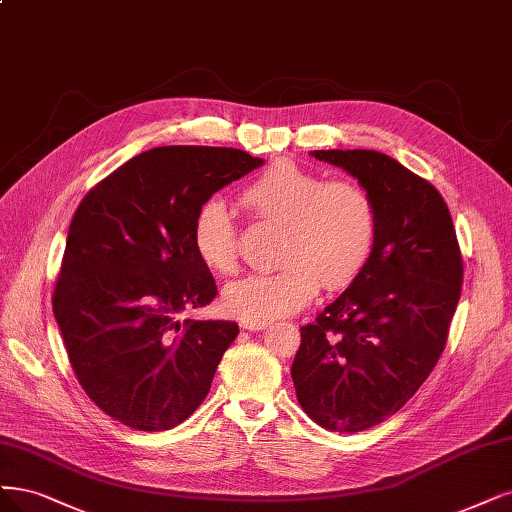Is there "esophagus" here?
I'll use <instances>...</instances> for the list:
<instances>
[{"mask_svg": "<svg viewBox=\"0 0 512 512\" xmlns=\"http://www.w3.org/2000/svg\"><path fill=\"white\" fill-rule=\"evenodd\" d=\"M267 326H269V322H241V328H245V330H262Z\"/></svg>", "mask_w": 512, "mask_h": 512, "instance_id": "obj_1", "label": "esophagus"}]
</instances>
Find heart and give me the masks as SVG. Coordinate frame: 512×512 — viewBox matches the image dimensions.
Returning a JSON list of instances; mask_svg holds the SVG:
<instances>
[{"mask_svg":"<svg viewBox=\"0 0 512 512\" xmlns=\"http://www.w3.org/2000/svg\"><path fill=\"white\" fill-rule=\"evenodd\" d=\"M243 205L269 224H281L284 267L233 281L224 290L226 311L243 322H267L307 307L320 292L343 290L373 254L377 205L356 180L330 178L294 161H275L245 186ZM192 245L205 267L231 275L239 269L241 233L235 216L205 201L192 224Z\"/></svg>","mask_w":512,"mask_h":512,"instance_id":"heart-1","label":"heart"}]
</instances>
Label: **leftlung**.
<instances>
[{
	"label": "left lung",
	"instance_id": "left-lung-1",
	"mask_svg": "<svg viewBox=\"0 0 512 512\" xmlns=\"http://www.w3.org/2000/svg\"><path fill=\"white\" fill-rule=\"evenodd\" d=\"M343 167L377 205L362 273L301 328L292 381L326 430L360 432L398 413L447 345L464 262L449 207L424 178L375 150H313Z\"/></svg>",
	"mask_w": 512,
	"mask_h": 512
}]
</instances>
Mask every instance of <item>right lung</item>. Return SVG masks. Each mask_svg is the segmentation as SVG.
Masks as SVG:
<instances>
[{
    "label": "right lung",
    "mask_w": 512,
    "mask_h": 512,
    "mask_svg": "<svg viewBox=\"0 0 512 512\" xmlns=\"http://www.w3.org/2000/svg\"><path fill=\"white\" fill-rule=\"evenodd\" d=\"M262 165L237 148L161 146L86 192L52 292L69 364L120 424L156 432L197 411L235 322L180 320L218 288L192 245L209 197Z\"/></svg>",
    "instance_id": "obj_1"
}]
</instances>
